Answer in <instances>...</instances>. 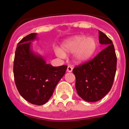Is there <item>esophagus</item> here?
<instances>
[{
    "label": "esophagus",
    "mask_w": 129,
    "mask_h": 129,
    "mask_svg": "<svg viewBox=\"0 0 129 129\" xmlns=\"http://www.w3.org/2000/svg\"><path fill=\"white\" fill-rule=\"evenodd\" d=\"M73 69V67H72V66H68V67H67V71L71 73V72H72Z\"/></svg>",
    "instance_id": "34e87169"
}]
</instances>
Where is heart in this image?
I'll return each instance as SVG.
<instances>
[{"label":"heart","instance_id":"b5f03b06","mask_svg":"<svg viewBox=\"0 0 129 129\" xmlns=\"http://www.w3.org/2000/svg\"><path fill=\"white\" fill-rule=\"evenodd\" d=\"M98 49V42L94 37L79 35L66 40L61 48L55 52L59 57H64L66 53H73V58L76 63H83L90 59Z\"/></svg>","mask_w":129,"mask_h":129}]
</instances>
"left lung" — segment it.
I'll return each mask as SVG.
<instances>
[{"mask_svg":"<svg viewBox=\"0 0 129 129\" xmlns=\"http://www.w3.org/2000/svg\"><path fill=\"white\" fill-rule=\"evenodd\" d=\"M99 42L106 46L104 50L73 70L78 94L89 102L99 101L109 92L116 71L117 58L112 40L99 31Z\"/></svg>","mask_w":129,"mask_h":129,"instance_id":"left-lung-1","label":"left lung"}]
</instances>
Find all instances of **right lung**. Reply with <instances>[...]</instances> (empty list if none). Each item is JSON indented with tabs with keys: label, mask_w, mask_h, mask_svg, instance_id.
Segmentation results:
<instances>
[{
	"label": "right lung",
	"mask_w": 129,
	"mask_h": 129,
	"mask_svg": "<svg viewBox=\"0 0 129 129\" xmlns=\"http://www.w3.org/2000/svg\"><path fill=\"white\" fill-rule=\"evenodd\" d=\"M37 39V33H31L18 43L13 73L20 94L31 104L42 105L50 99L67 66L53 67L46 63L31 47V42Z\"/></svg>",
	"instance_id": "right-lung-1"
}]
</instances>
